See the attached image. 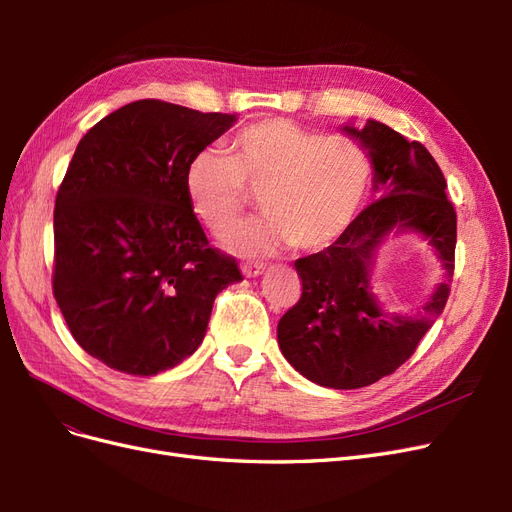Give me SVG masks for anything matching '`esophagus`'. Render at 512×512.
<instances>
[{"label": "esophagus", "instance_id": "obj_1", "mask_svg": "<svg viewBox=\"0 0 512 512\" xmlns=\"http://www.w3.org/2000/svg\"><path fill=\"white\" fill-rule=\"evenodd\" d=\"M241 271L245 277H258L262 271H265V267L258 265V262H250V265H243Z\"/></svg>", "mask_w": 512, "mask_h": 512}]
</instances>
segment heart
Here are the masks:
<instances>
[{"mask_svg":"<svg viewBox=\"0 0 512 512\" xmlns=\"http://www.w3.org/2000/svg\"><path fill=\"white\" fill-rule=\"evenodd\" d=\"M228 153L203 149L185 166L183 185L196 220L218 239L235 232L260 194L269 218L247 226L232 250L256 256L292 243L327 250L359 218L369 192L367 151L348 136L267 117L230 138Z\"/></svg>","mask_w":512,"mask_h":512,"instance_id":"obj_1","label":"heart"}]
</instances>
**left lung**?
<instances>
[{
    "label": "left lung",
    "instance_id": "1",
    "mask_svg": "<svg viewBox=\"0 0 512 512\" xmlns=\"http://www.w3.org/2000/svg\"><path fill=\"white\" fill-rule=\"evenodd\" d=\"M371 158L380 198L327 250L294 260L303 292L277 324L286 361L301 376L329 389H361L391 376L414 354L451 294L457 213L446 179L431 153L380 121L363 130L346 126ZM416 229L430 239L445 267L424 312L389 317L368 288L375 247L391 229Z\"/></svg>",
    "mask_w": 512,
    "mask_h": 512
}]
</instances>
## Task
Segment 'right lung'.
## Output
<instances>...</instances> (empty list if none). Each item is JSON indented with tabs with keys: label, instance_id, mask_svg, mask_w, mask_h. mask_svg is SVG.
Returning <instances> with one entry per match:
<instances>
[{
	"label": "right lung",
	"instance_id": "1",
	"mask_svg": "<svg viewBox=\"0 0 512 512\" xmlns=\"http://www.w3.org/2000/svg\"><path fill=\"white\" fill-rule=\"evenodd\" d=\"M235 115L136 100L76 147L53 213V294L87 354L132 376L179 365L207 333L213 301L241 282L185 194V166Z\"/></svg>",
	"mask_w": 512,
	"mask_h": 512
}]
</instances>
